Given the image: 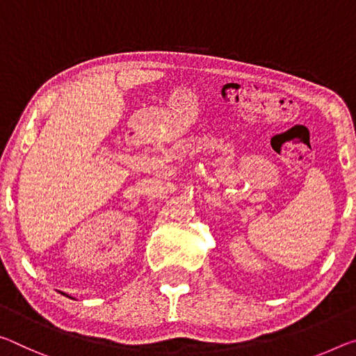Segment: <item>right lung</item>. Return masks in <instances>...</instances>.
<instances>
[{"label": "right lung", "instance_id": "add662e5", "mask_svg": "<svg viewBox=\"0 0 356 356\" xmlns=\"http://www.w3.org/2000/svg\"><path fill=\"white\" fill-rule=\"evenodd\" d=\"M63 295H65V293H63Z\"/></svg>", "mask_w": 356, "mask_h": 356}]
</instances>
